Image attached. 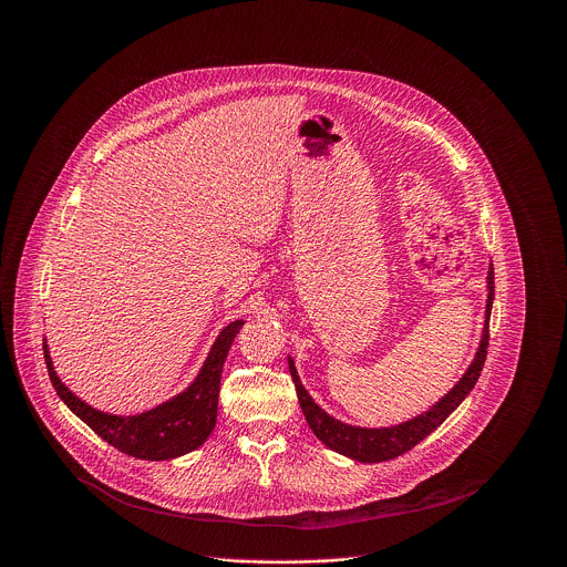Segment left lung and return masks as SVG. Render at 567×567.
<instances>
[{
    "label": "left lung",
    "mask_w": 567,
    "mask_h": 567,
    "mask_svg": "<svg viewBox=\"0 0 567 567\" xmlns=\"http://www.w3.org/2000/svg\"><path fill=\"white\" fill-rule=\"evenodd\" d=\"M494 289H496L494 287V265H489L484 328H482L480 346L473 354V361L464 370V374L457 379V383L444 396H440L433 406H429V411H424L406 422H401V424H394V426L365 429V426H352V424H346V422L332 417L330 413L322 411L311 399V394L305 390V385L298 377L296 363L289 357V372H291V379L296 385L300 409H302V415H305L309 429L313 431V435L328 449H332L350 460L365 462V464L399 457L406 451H411L413 446H417L424 437H429L466 399V394L473 390V385L482 372L484 359H487V346H489V318H492V307H494V296H496Z\"/></svg>",
    "instance_id": "1"
}]
</instances>
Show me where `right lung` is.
I'll return each mask as SVG.
<instances>
[{"mask_svg": "<svg viewBox=\"0 0 567 567\" xmlns=\"http://www.w3.org/2000/svg\"><path fill=\"white\" fill-rule=\"evenodd\" d=\"M245 320L237 318L217 334L204 365L186 390L171 396L158 406L136 415H112L103 413L87 401L75 396L58 377L49 346L44 341V361L49 379L66 409L83 420L99 437L136 460H175L199 449L215 429L219 379L226 354L239 334Z\"/></svg>", "mask_w": 567, "mask_h": 567, "instance_id": "obj_1", "label": "right lung"}]
</instances>
